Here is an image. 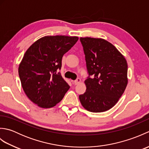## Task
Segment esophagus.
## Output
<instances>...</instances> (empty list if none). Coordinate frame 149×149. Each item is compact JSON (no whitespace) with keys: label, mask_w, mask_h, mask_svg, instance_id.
<instances>
[{"label":"esophagus","mask_w":149,"mask_h":149,"mask_svg":"<svg viewBox=\"0 0 149 149\" xmlns=\"http://www.w3.org/2000/svg\"><path fill=\"white\" fill-rule=\"evenodd\" d=\"M81 83V79L79 78H77L76 80H75L74 81V84L75 85H77V84H79Z\"/></svg>","instance_id":"34e87169"}]
</instances>
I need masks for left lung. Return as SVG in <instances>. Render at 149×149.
Returning <instances> with one entry per match:
<instances>
[{
    "instance_id": "1",
    "label": "left lung",
    "mask_w": 149,
    "mask_h": 149,
    "mask_svg": "<svg viewBox=\"0 0 149 149\" xmlns=\"http://www.w3.org/2000/svg\"><path fill=\"white\" fill-rule=\"evenodd\" d=\"M89 76L79 96L85 109L104 112L115 105L127 84V63L113 44L102 38H80Z\"/></svg>"
}]
</instances>
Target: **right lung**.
<instances>
[{
	"label": "right lung",
	"mask_w": 149,
	"mask_h": 149,
	"mask_svg": "<svg viewBox=\"0 0 149 149\" xmlns=\"http://www.w3.org/2000/svg\"><path fill=\"white\" fill-rule=\"evenodd\" d=\"M79 38L47 36L38 40L27 50L18 67L22 86L27 97L43 108L54 107L70 88L59 70L63 55Z\"/></svg>",
	"instance_id": "add662e5"
}]
</instances>
